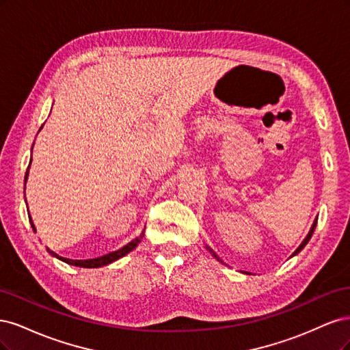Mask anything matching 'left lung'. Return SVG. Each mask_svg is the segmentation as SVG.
<instances>
[{"mask_svg": "<svg viewBox=\"0 0 350 350\" xmlns=\"http://www.w3.org/2000/svg\"><path fill=\"white\" fill-rule=\"evenodd\" d=\"M317 219H319V217H315V219H314V222H312V225H311V228H310V231H308V234H307V237H306V239H304V241L298 245V249L294 252V253H292V256L291 257H294V256H297L302 249H304V247H306L307 245V243L311 240V237H312V232H314V230H315V227H317ZM205 247H206V250L213 256V257H215L217 258V260L218 262H221V263H224L222 260H221V258H219V256L215 253V252H213L212 249H211V247L208 245V244H205ZM225 265V263H224ZM243 273H245V275H252L250 272H243Z\"/></svg>", "mask_w": 350, "mask_h": 350, "instance_id": "left-lung-1", "label": "left lung"}]
</instances>
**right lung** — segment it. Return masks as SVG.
<instances>
[{"label":"right lung","instance_id":"obj_1","mask_svg":"<svg viewBox=\"0 0 350 350\" xmlns=\"http://www.w3.org/2000/svg\"><path fill=\"white\" fill-rule=\"evenodd\" d=\"M42 128H43V126H42ZM42 128H40V129H42ZM40 129H39V131H40ZM31 150H33V146H31ZM30 164H31V159H30ZM30 164H29V167H27V172H26V176H25V190H26V182H27V177H29ZM29 219H30L33 231H36L35 224H33V221H31V217H29ZM144 234H145V230H142V232L137 237V239H133L132 241H129L126 245H123L122 249H119V250H116V252H111V253H109V254L100 256V257H96V258H87V260H72V258L62 257V256H59V254H56L55 252L49 250L48 247H46V250H48V253H49L52 257H56V258H58V260H61V262H64V263H66V265L78 266V267H85V269H96V267H103V266H106V265L113 263V262L119 260V258H122L123 256H126L129 252H132V250L135 249V247H137V245L141 243Z\"/></svg>","mask_w":350,"mask_h":350}]
</instances>
